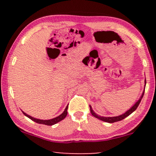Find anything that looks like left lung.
<instances>
[{"mask_svg":"<svg viewBox=\"0 0 156 156\" xmlns=\"http://www.w3.org/2000/svg\"><path fill=\"white\" fill-rule=\"evenodd\" d=\"M146 80H145V87H146ZM144 91H145V89L143 91L141 96H140V97L139 98V99L136 102L135 104L132 106L131 108H129V110L126 111L125 113H123V114H121L119 115V116H112V117H104V116H99V115L96 114V113L94 112L92 108H91V106L89 105V107H90V112L91 113V114H92V116H94L96 118L99 119V120L101 121H105V122H107V123H114V122H116V121H121L123 120V119H124L125 118H126L127 116H129L130 114H131L132 113H133L134 111H135L137 107L139 105L140 101H141L143 97H144Z\"/></svg>","mask_w":156,"mask_h":156,"instance_id":"8db88e82","label":"left lung"}]
</instances>
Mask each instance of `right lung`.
<instances>
[{
	"mask_svg": "<svg viewBox=\"0 0 156 156\" xmlns=\"http://www.w3.org/2000/svg\"><path fill=\"white\" fill-rule=\"evenodd\" d=\"M67 108H68V106H66L64 112H62V114H61L59 116L55 117L54 119H49V120H42V119H36V118H34V117L30 116V115L27 114L26 113H25L24 112H23V114L25 115V116L28 117L29 119H30L32 121H35V122L37 123H40V124H44V125H48V126H52L54 124H56L57 123L59 122V121H61L62 120H63L65 118L66 116H67Z\"/></svg>",
	"mask_w": 156,
	"mask_h": 156,
	"instance_id": "obj_1",
	"label": "right lung"
}]
</instances>
